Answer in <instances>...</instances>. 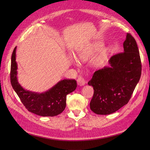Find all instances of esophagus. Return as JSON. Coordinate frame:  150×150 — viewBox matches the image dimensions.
<instances>
[{"instance_id":"obj_1","label":"esophagus","mask_w":150,"mask_h":150,"mask_svg":"<svg viewBox=\"0 0 150 150\" xmlns=\"http://www.w3.org/2000/svg\"><path fill=\"white\" fill-rule=\"evenodd\" d=\"M77 82H78V84L80 86H84L86 83V81L84 80V78H83L82 77L79 76V78H78V80H77Z\"/></svg>"}]
</instances>
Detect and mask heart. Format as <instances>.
<instances>
[{
  "instance_id": "b5f03b06",
  "label": "heart",
  "mask_w": 150,
  "mask_h": 150,
  "mask_svg": "<svg viewBox=\"0 0 150 150\" xmlns=\"http://www.w3.org/2000/svg\"><path fill=\"white\" fill-rule=\"evenodd\" d=\"M103 46V42L100 41L94 42L81 47L77 51V57L81 61H88L94 54L100 51Z\"/></svg>"
}]
</instances>
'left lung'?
Wrapping results in <instances>:
<instances>
[{
  "label": "left lung",
  "mask_w": 150,
  "mask_h": 150,
  "mask_svg": "<svg viewBox=\"0 0 150 150\" xmlns=\"http://www.w3.org/2000/svg\"><path fill=\"white\" fill-rule=\"evenodd\" d=\"M123 52L112 56L104 66L94 72L88 84L94 89L90 102L97 115H110L128 103L142 74L138 47L134 38L127 34Z\"/></svg>",
  "instance_id": "1"
}]
</instances>
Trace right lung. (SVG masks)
Segmentation results:
<instances>
[{
    "label": "right lung",
    "instance_id": "1",
    "mask_svg": "<svg viewBox=\"0 0 150 150\" xmlns=\"http://www.w3.org/2000/svg\"><path fill=\"white\" fill-rule=\"evenodd\" d=\"M16 49L11 57V82L12 88L28 110L40 116H55L64 110L66 96L73 92L77 87L74 79H63L43 93L33 92L25 89L17 79Z\"/></svg>",
    "mask_w": 150,
    "mask_h": 150
}]
</instances>
